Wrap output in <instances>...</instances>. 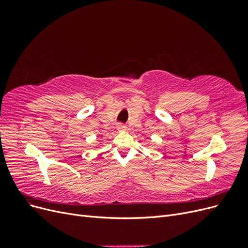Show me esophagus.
Wrapping results in <instances>:
<instances>
[{"mask_svg":"<svg viewBox=\"0 0 248 248\" xmlns=\"http://www.w3.org/2000/svg\"><path fill=\"white\" fill-rule=\"evenodd\" d=\"M118 129L119 130H125V126L124 125H118Z\"/></svg>","mask_w":248,"mask_h":248,"instance_id":"1","label":"esophagus"}]
</instances>
